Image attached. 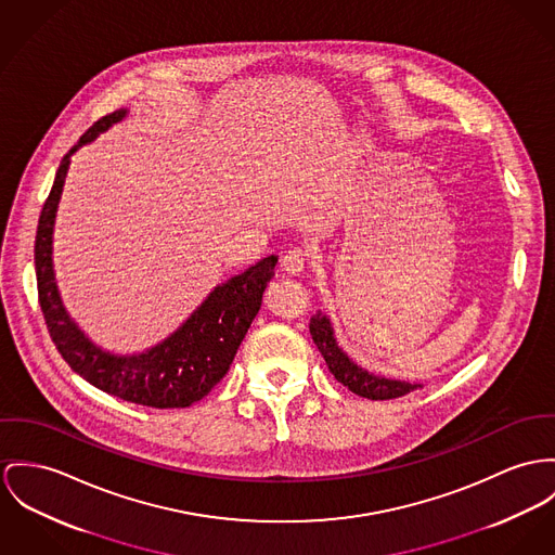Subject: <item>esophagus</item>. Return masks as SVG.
<instances>
[{
	"label": "esophagus",
	"instance_id": "34e87169",
	"mask_svg": "<svg viewBox=\"0 0 555 555\" xmlns=\"http://www.w3.org/2000/svg\"><path fill=\"white\" fill-rule=\"evenodd\" d=\"M281 268H283L285 274H292V276L301 274L304 268H306V256H304V251H299V249L287 251V254L283 256V259H281Z\"/></svg>",
	"mask_w": 555,
	"mask_h": 555
}]
</instances>
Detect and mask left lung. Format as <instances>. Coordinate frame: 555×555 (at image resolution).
Segmentation results:
<instances>
[{
	"label": "left lung",
	"mask_w": 555,
	"mask_h": 555,
	"mask_svg": "<svg viewBox=\"0 0 555 555\" xmlns=\"http://www.w3.org/2000/svg\"><path fill=\"white\" fill-rule=\"evenodd\" d=\"M310 336L312 341L317 344V348L321 350L330 372L336 376L338 383L348 386V390H352L359 397H367V399H397L403 397L416 388H423L421 384L399 383V380H388L374 376L361 367H357L344 352L340 346L336 344L334 338V330L332 323L325 314H314L310 319Z\"/></svg>",
	"instance_id": "left-lung-1"
}]
</instances>
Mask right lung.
Returning <instances> with one entry per match:
<instances>
[{
	"mask_svg": "<svg viewBox=\"0 0 555 555\" xmlns=\"http://www.w3.org/2000/svg\"><path fill=\"white\" fill-rule=\"evenodd\" d=\"M127 109L103 116L86 130L80 141L63 156L52 190L43 203L36 234L38 298L48 334L69 367L86 383L137 405L169 410L201 401L219 383L245 338L261 306V296L274 276L276 256L263 257L238 276H232L201 304V308L171 338L132 357L103 352L67 317L52 272V225L63 192L69 156L99 132L120 122Z\"/></svg>",
	"mask_w": 555,
	"mask_h": 555,
	"instance_id": "obj_1",
	"label": "right lung"
}]
</instances>
